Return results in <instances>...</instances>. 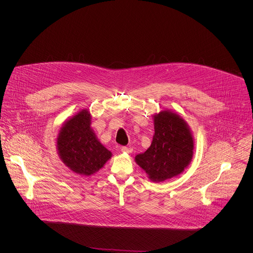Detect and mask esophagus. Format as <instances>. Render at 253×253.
I'll return each instance as SVG.
<instances>
[{
	"instance_id": "obj_1",
	"label": "esophagus",
	"mask_w": 253,
	"mask_h": 253,
	"mask_svg": "<svg viewBox=\"0 0 253 253\" xmlns=\"http://www.w3.org/2000/svg\"><path fill=\"white\" fill-rule=\"evenodd\" d=\"M121 151L124 152V153H131L132 152V148H129V147H126V146H123L121 148Z\"/></svg>"
}]
</instances>
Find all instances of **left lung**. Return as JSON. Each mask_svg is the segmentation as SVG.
<instances>
[{
    "instance_id": "8db88e82",
    "label": "left lung",
    "mask_w": 253,
    "mask_h": 253,
    "mask_svg": "<svg viewBox=\"0 0 253 253\" xmlns=\"http://www.w3.org/2000/svg\"><path fill=\"white\" fill-rule=\"evenodd\" d=\"M154 117L150 147L135 157L136 163L154 182L182 173L193 156L194 142L187 123L178 114L161 111Z\"/></svg>"
}]
</instances>
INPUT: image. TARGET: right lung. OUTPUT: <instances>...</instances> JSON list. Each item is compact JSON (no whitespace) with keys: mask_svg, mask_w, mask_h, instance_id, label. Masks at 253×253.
<instances>
[{"mask_svg":"<svg viewBox=\"0 0 253 253\" xmlns=\"http://www.w3.org/2000/svg\"><path fill=\"white\" fill-rule=\"evenodd\" d=\"M90 124L91 115L84 109L64 124L57 138V149L63 163L85 176L99 171L112 156L98 141Z\"/></svg>","mask_w":253,"mask_h":253,"instance_id":"add662e5","label":"right lung"}]
</instances>
